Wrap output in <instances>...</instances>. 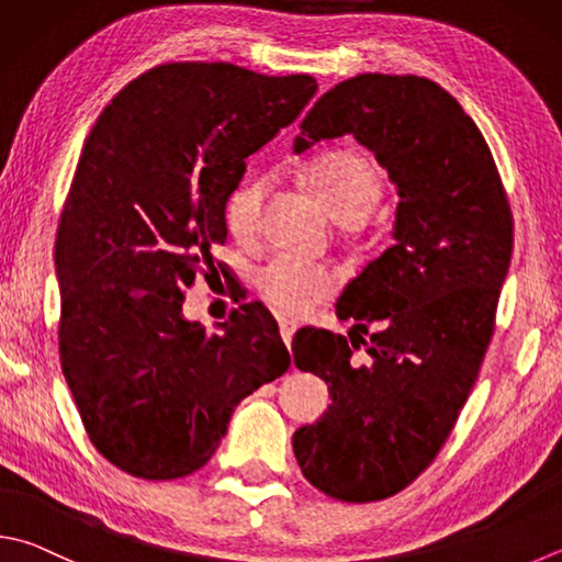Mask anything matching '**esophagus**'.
I'll return each mask as SVG.
<instances>
[{
	"label": "esophagus",
	"mask_w": 562,
	"mask_h": 562,
	"mask_svg": "<svg viewBox=\"0 0 562 562\" xmlns=\"http://www.w3.org/2000/svg\"><path fill=\"white\" fill-rule=\"evenodd\" d=\"M279 327H281V337H283L285 347H291L293 335H295V330H299V323H295V321H289V317H281V321H279Z\"/></svg>",
	"instance_id": "esophagus-1"
}]
</instances>
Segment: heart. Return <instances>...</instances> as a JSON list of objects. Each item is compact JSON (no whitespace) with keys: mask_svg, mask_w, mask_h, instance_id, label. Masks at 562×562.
Wrapping results in <instances>:
<instances>
[{"mask_svg":"<svg viewBox=\"0 0 562 562\" xmlns=\"http://www.w3.org/2000/svg\"><path fill=\"white\" fill-rule=\"evenodd\" d=\"M313 198L335 222L357 225L372 213L381 195V178L372 161L359 154H330L317 161L305 176ZM267 178H247L227 200L225 220L232 235L247 239L257 229ZM337 277L323 263L277 257L259 271L257 289L273 311L285 315H303L335 291Z\"/></svg>","mask_w":562,"mask_h":562,"instance_id":"1","label":"heart"}]
</instances>
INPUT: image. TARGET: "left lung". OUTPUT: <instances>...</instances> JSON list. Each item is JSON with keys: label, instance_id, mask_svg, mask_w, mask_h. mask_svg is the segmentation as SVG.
<instances>
[{"label": "left lung", "instance_id": "obj_1", "mask_svg": "<svg viewBox=\"0 0 562 562\" xmlns=\"http://www.w3.org/2000/svg\"><path fill=\"white\" fill-rule=\"evenodd\" d=\"M347 134L396 186L394 245L345 285L337 317L357 321L347 337L317 327L293 337L295 367L333 396L321 420L293 432V452L321 492L376 502L416 480L448 440L492 340L514 227L490 146L438 82L342 80L305 114L293 151Z\"/></svg>", "mask_w": 562, "mask_h": 562}]
</instances>
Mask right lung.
<instances>
[{"label": "right lung", "instance_id": "add662e5", "mask_svg": "<svg viewBox=\"0 0 562 562\" xmlns=\"http://www.w3.org/2000/svg\"><path fill=\"white\" fill-rule=\"evenodd\" d=\"M315 90L313 76L168 63L126 85L82 146L56 237L60 367L92 446L134 477L203 468L239 401L291 364L261 303L207 333L183 291L220 267L247 156Z\"/></svg>", "mask_w": 562, "mask_h": 562}]
</instances>
